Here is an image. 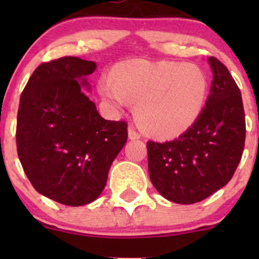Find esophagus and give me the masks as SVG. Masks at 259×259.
Here are the masks:
<instances>
[{"mask_svg": "<svg viewBox=\"0 0 259 259\" xmlns=\"http://www.w3.org/2000/svg\"><path fill=\"white\" fill-rule=\"evenodd\" d=\"M127 132H129V139L130 140L140 139V134L134 129V127H129V130H127Z\"/></svg>", "mask_w": 259, "mask_h": 259, "instance_id": "obj_1", "label": "esophagus"}]
</instances>
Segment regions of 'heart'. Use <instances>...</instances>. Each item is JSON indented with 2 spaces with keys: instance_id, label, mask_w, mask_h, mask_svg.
Segmentation results:
<instances>
[{
  "instance_id": "1",
  "label": "heart",
  "mask_w": 259,
  "mask_h": 259,
  "mask_svg": "<svg viewBox=\"0 0 259 259\" xmlns=\"http://www.w3.org/2000/svg\"><path fill=\"white\" fill-rule=\"evenodd\" d=\"M99 90L116 108L135 104L140 126L156 138L182 135L203 113L208 79L199 66L176 61L133 60L114 69L113 80L103 79Z\"/></svg>"
}]
</instances>
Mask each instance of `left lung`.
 I'll return each mask as SVG.
<instances>
[{
	"instance_id": "obj_1",
	"label": "left lung",
	"mask_w": 259,
	"mask_h": 259,
	"mask_svg": "<svg viewBox=\"0 0 259 259\" xmlns=\"http://www.w3.org/2000/svg\"><path fill=\"white\" fill-rule=\"evenodd\" d=\"M210 93L199 119L179 138L148 142L149 177L165 199L178 204L200 202L227 184L241 161L245 119L241 90L215 57Z\"/></svg>"
}]
</instances>
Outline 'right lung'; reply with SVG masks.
I'll return each mask as SVG.
<instances>
[{"label":"right lung","mask_w":259,"mask_h":259,"mask_svg":"<svg viewBox=\"0 0 259 259\" xmlns=\"http://www.w3.org/2000/svg\"><path fill=\"white\" fill-rule=\"evenodd\" d=\"M94 61L65 56L33 71L20 99L17 153L40 194L70 207L94 202L127 140V124L101 117L81 86Z\"/></svg>","instance_id":"obj_1"}]
</instances>
